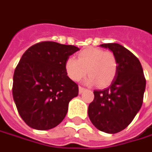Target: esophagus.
Listing matches in <instances>:
<instances>
[{
  "label": "esophagus",
  "mask_w": 152,
  "mask_h": 152,
  "mask_svg": "<svg viewBox=\"0 0 152 152\" xmlns=\"http://www.w3.org/2000/svg\"><path fill=\"white\" fill-rule=\"evenodd\" d=\"M83 91H85L84 88H83V87H79V94L83 93Z\"/></svg>",
  "instance_id": "1"
}]
</instances>
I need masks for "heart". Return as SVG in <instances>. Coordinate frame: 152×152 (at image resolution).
Instances as JSON below:
<instances>
[{"label":"heart","instance_id":"obj_1","mask_svg":"<svg viewBox=\"0 0 152 152\" xmlns=\"http://www.w3.org/2000/svg\"><path fill=\"white\" fill-rule=\"evenodd\" d=\"M64 68L68 76L74 82L80 81L88 73L89 76L85 79V84L98 83L101 87H106L115 78L118 66L113 52L89 47L80 51L77 59L68 58Z\"/></svg>","mask_w":152,"mask_h":152}]
</instances>
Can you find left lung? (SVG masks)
I'll return each mask as SVG.
<instances>
[{
    "label": "left lung",
    "instance_id": "obj_1",
    "mask_svg": "<svg viewBox=\"0 0 152 152\" xmlns=\"http://www.w3.org/2000/svg\"><path fill=\"white\" fill-rule=\"evenodd\" d=\"M100 46L114 54L117 74L108 88L94 90L88 113L97 129L113 134L128 126L140 110L146 82L139 60L130 50L116 43Z\"/></svg>",
    "mask_w": 152,
    "mask_h": 152
}]
</instances>
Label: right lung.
<instances>
[{"label":"right lung","mask_w":152,"mask_h":152,"mask_svg":"<svg viewBox=\"0 0 152 152\" xmlns=\"http://www.w3.org/2000/svg\"><path fill=\"white\" fill-rule=\"evenodd\" d=\"M79 48L45 41L26 50L14 70L13 97L22 120L36 130H49L65 118L78 86L64 64Z\"/></svg>","instance_id":"1"}]
</instances>
